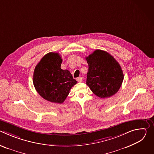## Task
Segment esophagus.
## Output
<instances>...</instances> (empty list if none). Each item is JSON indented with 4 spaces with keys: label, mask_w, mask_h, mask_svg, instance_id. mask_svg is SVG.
Returning <instances> with one entry per match:
<instances>
[{
    "label": "esophagus",
    "mask_w": 154,
    "mask_h": 154,
    "mask_svg": "<svg viewBox=\"0 0 154 154\" xmlns=\"http://www.w3.org/2000/svg\"><path fill=\"white\" fill-rule=\"evenodd\" d=\"M77 82H78L80 83V82H82V80H83V79H82V77H78V78L77 79Z\"/></svg>",
    "instance_id": "esophagus-1"
}]
</instances>
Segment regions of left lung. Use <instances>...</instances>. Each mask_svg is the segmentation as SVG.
<instances>
[{
    "label": "left lung",
    "mask_w": 154,
    "mask_h": 154,
    "mask_svg": "<svg viewBox=\"0 0 154 154\" xmlns=\"http://www.w3.org/2000/svg\"><path fill=\"white\" fill-rule=\"evenodd\" d=\"M88 64L86 85L100 98L116 94L121 86L124 74L118 62L108 52L96 50L86 57Z\"/></svg>",
    "instance_id": "1"
}]
</instances>
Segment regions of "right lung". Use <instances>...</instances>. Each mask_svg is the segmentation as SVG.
<instances>
[{"instance_id": "1", "label": "right lung", "mask_w": 154, "mask_h": 154, "mask_svg": "<svg viewBox=\"0 0 154 154\" xmlns=\"http://www.w3.org/2000/svg\"><path fill=\"white\" fill-rule=\"evenodd\" d=\"M61 63L59 54L49 52L41 58L33 73L36 91L42 98L54 103H63L77 83L68 70L61 69Z\"/></svg>"}]
</instances>
